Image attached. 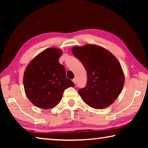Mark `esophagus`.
<instances>
[{"mask_svg":"<svg viewBox=\"0 0 148 148\" xmlns=\"http://www.w3.org/2000/svg\"><path fill=\"white\" fill-rule=\"evenodd\" d=\"M72 82H74V84H76V78H74L73 79H72Z\"/></svg>","mask_w":148,"mask_h":148,"instance_id":"1","label":"esophagus"}]
</instances>
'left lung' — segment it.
Masks as SVG:
<instances>
[{"label": "left lung", "instance_id": "obj_1", "mask_svg": "<svg viewBox=\"0 0 148 148\" xmlns=\"http://www.w3.org/2000/svg\"><path fill=\"white\" fill-rule=\"evenodd\" d=\"M72 52L87 71L86 86L78 90L83 101L95 109L110 106L124 86V73L118 60L107 49L94 44L73 47Z\"/></svg>", "mask_w": 148, "mask_h": 148}]
</instances>
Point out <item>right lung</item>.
Masks as SVG:
<instances>
[{
  "instance_id": "1",
  "label": "right lung",
  "mask_w": 148,
  "mask_h": 148,
  "mask_svg": "<svg viewBox=\"0 0 148 148\" xmlns=\"http://www.w3.org/2000/svg\"><path fill=\"white\" fill-rule=\"evenodd\" d=\"M62 50L49 47L36 56L27 65L23 86L27 98L35 106L51 109L61 101L65 89L74 84L66 76L59 59Z\"/></svg>"
}]
</instances>
